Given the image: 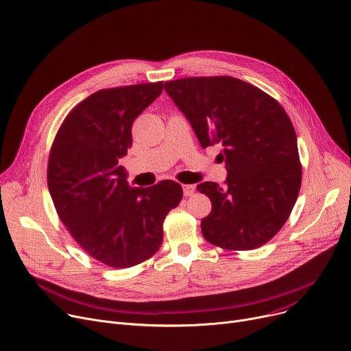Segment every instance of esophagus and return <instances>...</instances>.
<instances>
[{
	"label": "esophagus",
	"mask_w": 351,
	"mask_h": 351,
	"mask_svg": "<svg viewBox=\"0 0 351 351\" xmlns=\"http://www.w3.org/2000/svg\"><path fill=\"white\" fill-rule=\"evenodd\" d=\"M196 192V188L193 184H183V195L184 196H192Z\"/></svg>",
	"instance_id": "obj_1"
}]
</instances>
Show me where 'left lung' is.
<instances>
[{
	"mask_svg": "<svg viewBox=\"0 0 351 351\" xmlns=\"http://www.w3.org/2000/svg\"><path fill=\"white\" fill-rule=\"evenodd\" d=\"M165 91L191 123L202 148L219 144L226 186L202 182L212 202L203 237L227 250H252L269 241L288 220L299 195L298 139L276 100L230 76L188 77Z\"/></svg>",
	"mask_w": 351,
	"mask_h": 351,
	"instance_id": "left-lung-1",
	"label": "left lung"
}]
</instances>
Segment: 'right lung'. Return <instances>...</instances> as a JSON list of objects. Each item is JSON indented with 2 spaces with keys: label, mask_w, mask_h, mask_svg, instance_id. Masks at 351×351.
Here are the masks:
<instances>
[{
  "label": "right lung",
  "mask_w": 351,
  "mask_h": 351,
  "mask_svg": "<svg viewBox=\"0 0 351 351\" xmlns=\"http://www.w3.org/2000/svg\"><path fill=\"white\" fill-rule=\"evenodd\" d=\"M163 83H143L93 93L64 119L48 163V186L70 234L93 258L112 268L141 264L159 250L162 224L183 196L162 180L131 188L119 160L132 145V123Z\"/></svg>",
  "instance_id": "right-lung-1"
}]
</instances>
